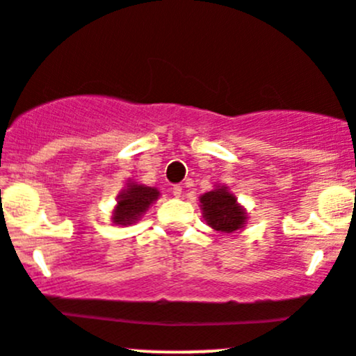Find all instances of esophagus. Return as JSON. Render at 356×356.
I'll use <instances>...</instances> for the list:
<instances>
[{"mask_svg":"<svg viewBox=\"0 0 356 356\" xmlns=\"http://www.w3.org/2000/svg\"><path fill=\"white\" fill-rule=\"evenodd\" d=\"M172 195H174V197H181V195H182V186L181 184H175L174 188H172Z\"/></svg>","mask_w":356,"mask_h":356,"instance_id":"34e87169","label":"esophagus"}]
</instances>
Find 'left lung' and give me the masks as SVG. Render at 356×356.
<instances>
[{
  "instance_id": "left-lung-1",
  "label": "left lung",
  "mask_w": 356,
  "mask_h": 356,
  "mask_svg": "<svg viewBox=\"0 0 356 356\" xmlns=\"http://www.w3.org/2000/svg\"><path fill=\"white\" fill-rule=\"evenodd\" d=\"M202 211L207 225L223 234H234L242 228L245 221V212L237 204L234 195L227 188H218L200 197Z\"/></svg>"
}]
</instances>
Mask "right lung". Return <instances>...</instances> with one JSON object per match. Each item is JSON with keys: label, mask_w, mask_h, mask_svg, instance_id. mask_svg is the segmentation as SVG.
<instances>
[{"label": "right lung", "mask_w": 356, "mask_h": 356, "mask_svg": "<svg viewBox=\"0 0 356 356\" xmlns=\"http://www.w3.org/2000/svg\"><path fill=\"white\" fill-rule=\"evenodd\" d=\"M158 189L147 188V186L129 184L128 189H124L119 195L118 207L114 211V223L115 225H131L135 223L142 214L149 209V205L158 198Z\"/></svg>", "instance_id": "1"}]
</instances>
